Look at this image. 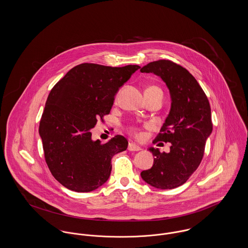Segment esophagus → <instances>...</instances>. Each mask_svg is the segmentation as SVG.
<instances>
[{
  "label": "esophagus",
  "mask_w": 248,
  "mask_h": 248,
  "mask_svg": "<svg viewBox=\"0 0 248 248\" xmlns=\"http://www.w3.org/2000/svg\"><path fill=\"white\" fill-rule=\"evenodd\" d=\"M128 150L129 151H133V152H139L141 150V148L135 143H129L128 144Z\"/></svg>",
  "instance_id": "34e87169"
}]
</instances>
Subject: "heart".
Returning a JSON list of instances; mask_svg holds the SVG:
<instances>
[{"mask_svg": "<svg viewBox=\"0 0 248 248\" xmlns=\"http://www.w3.org/2000/svg\"><path fill=\"white\" fill-rule=\"evenodd\" d=\"M145 93H158L162 94V91H161L160 88L157 87V86H150V87L147 88ZM130 129H131L132 132H134V133H136V134H139L137 127L132 126Z\"/></svg>", "mask_w": 248, "mask_h": 248, "instance_id": "obj_1", "label": "heart"}]
</instances>
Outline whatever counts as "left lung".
Listing matches in <instances>:
<instances>
[{"label":"left lung","mask_w":248,"mask_h":248,"mask_svg":"<svg viewBox=\"0 0 248 248\" xmlns=\"http://www.w3.org/2000/svg\"><path fill=\"white\" fill-rule=\"evenodd\" d=\"M140 72L160 77L171 98L170 113L154 140L170 142V151L149 148L154 165L140 175L155 188L172 189L184 185L202 160L206 140L213 131L210 103L197 79L171 61L149 62Z\"/></svg>","instance_id":"1"}]
</instances>
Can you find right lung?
<instances>
[{"mask_svg":"<svg viewBox=\"0 0 248 248\" xmlns=\"http://www.w3.org/2000/svg\"><path fill=\"white\" fill-rule=\"evenodd\" d=\"M139 68L81 63L50 91L39 134L51 174L67 189L91 192L100 187L111 172V158L127 149L124 137L117 135L103 144L92 140L91 129L110 112L119 89Z\"/></svg>","mask_w":248,"mask_h":248,"instance_id":"1","label":"right lung"}]
</instances>
